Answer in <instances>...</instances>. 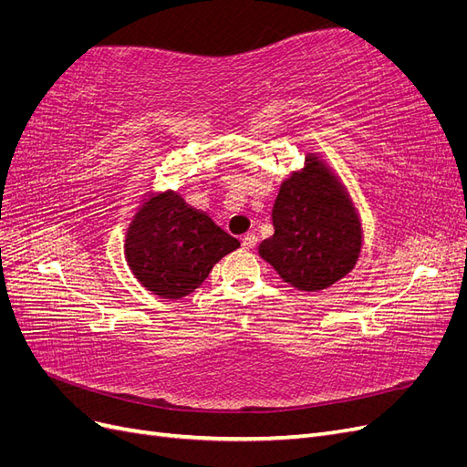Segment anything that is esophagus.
Instances as JSON below:
<instances>
[{
  "mask_svg": "<svg viewBox=\"0 0 467 467\" xmlns=\"http://www.w3.org/2000/svg\"><path fill=\"white\" fill-rule=\"evenodd\" d=\"M255 245H257L255 234H245V235L242 237V247H244V249H253Z\"/></svg>",
  "mask_w": 467,
  "mask_h": 467,
  "instance_id": "1",
  "label": "esophagus"
}]
</instances>
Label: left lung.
Masks as SVG:
<instances>
[{"label": "left lung", "mask_w": 467, "mask_h": 467, "mask_svg": "<svg viewBox=\"0 0 467 467\" xmlns=\"http://www.w3.org/2000/svg\"><path fill=\"white\" fill-rule=\"evenodd\" d=\"M306 169L282 182L273 206L275 235L259 255L294 288L331 286L355 266L362 234L347 192L314 155Z\"/></svg>", "instance_id": "1"}]
</instances>
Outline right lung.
<instances>
[{
  "label": "right lung",
  "mask_w": 467,
  "mask_h": 467,
  "mask_svg": "<svg viewBox=\"0 0 467 467\" xmlns=\"http://www.w3.org/2000/svg\"><path fill=\"white\" fill-rule=\"evenodd\" d=\"M239 242L177 192L153 196L126 234V259L136 278L161 298H182L199 288Z\"/></svg>",
  "instance_id": "right-lung-1"
}]
</instances>
